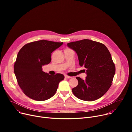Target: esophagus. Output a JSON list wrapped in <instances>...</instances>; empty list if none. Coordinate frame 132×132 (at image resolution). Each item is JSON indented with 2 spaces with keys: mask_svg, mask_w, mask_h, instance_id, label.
Masks as SVG:
<instances>
[{
  "mask_svg": "<svg viewBox=\"0 0 132 132\" xmlns=\"http://www.w3.org/2000/svg\"><path fill=\"white\" fill-rule=\"evenodd\" d=\"M65 78L66 79H70V78H71L72 77H69V76H67V75H65Z\"/></svg>",
  "mask_w": 132,
  "mask_h": 132,
  "instance_id": "esophagus-1",
  "label": "esophagus"
}]
</instances>
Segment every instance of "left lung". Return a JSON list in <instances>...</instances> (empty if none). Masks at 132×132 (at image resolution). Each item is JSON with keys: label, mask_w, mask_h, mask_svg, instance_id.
Wrapping results in <instances>:
<instances>
[{"label": "left lung", "mask_w": 132, "mask_h": 132, "mask_svg": "<svg viewBox=\"0 0 132 132\" xmlns=\"http://www.w3.org/2000/svg\"><path fill=\"white\" fill-rule=\"evenodd\" d=\"M67 46L77 53L79 65L86 68L85 80L76 78L79 82L72 89L73 94L86 101L101 98L111 86L116 72L108 48L102 43L87 39L69 43Z\"/></svg>", "instance_id": "8db88e82"}]
</instances>
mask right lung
Segmentation results:
<instances>
[{
	"instance_id": "1",
	"label": "right lung",
	"mask_w": 132,
	"mask_h": 132,
	"mask_svg": "<svg viewBox=\"0 0 132 132\" xmlns=\"http://www.w3.org/2000/svg\"><path fill=\"white\" fill-rule=\"evenodd\" d=\"M62 44L40 40L26 44L19 51L14 71L19 86L28 97L43 101L56 93L64 76L59 73L50 75L43 71L42 66L50 63L52 52Z\"/></svg>"
}]
</instances>
